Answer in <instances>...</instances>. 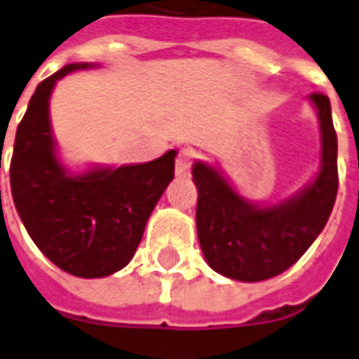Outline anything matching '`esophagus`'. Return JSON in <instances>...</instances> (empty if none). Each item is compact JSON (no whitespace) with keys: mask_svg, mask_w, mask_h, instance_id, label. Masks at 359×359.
<instances>
[{"mask_svg":"<svg viewBox=\"0 0 359 359\" xmlns=\"http://www.w3.org/2000/svg\"><path fill=\"white\" fill-rule=\"evenodd\" d=\"M192 163H194V151L189 147L179 149L177 153V163H175V172L179 177H187L192 169Z\"/></svg>","mask_w":359,"mask_h":359,"instance_id":"34e87169","label":"esophagus"}]
</instances>
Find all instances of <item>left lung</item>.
I'll use <instances>...</instances> for the list:
<instances>
[{"label":"left lung","instance_id":"8db88e82","mask_svg":"<svg viewBox=\"0 0 359 359\" xmlns=\"http://www.w3.org/2000/svg\"><path fill=\"white\" fill-rule=\"evenodd\" d=\"M323 133L318 177L297 196L262 208L243 200L210 165L192 167L198 189L196 228L200 248L214 271L236 281H265L287 271L318 238L338 192V139L330 100L313 92Z\"/></svg>","mask_w":359,"mask_h":359}]
</instances>
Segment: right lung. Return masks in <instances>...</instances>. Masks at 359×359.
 I'll return each instance as SVG.
<instances>
[{
  "label": "right lung",
  "instance_id": "obj_1",
  "mask_svg": "<svg viewBox=\"0 0 359 359\" xmlns=\"http://www.w3.org/2000/svg\"><path fill=\"white\" fill-rule=\"evenodd\" d=\"M90 65H67L36 86L15 133L9 167L17 214L36 248L62 271L106 277L126 267L161 194L175 179L177 151L118 169L68 175L48 119L57 80Z\"/></svg>",
  "mask_w": 359,
  "mask_h": 359
}]
</instances>
